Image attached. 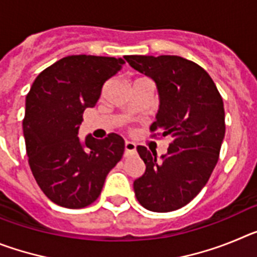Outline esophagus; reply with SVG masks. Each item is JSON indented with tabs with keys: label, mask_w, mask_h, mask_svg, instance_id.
I'll return each mask as SVG.
<instances>
[{
	"label": "esophagus",
	"mask_w": 257,
	"mask_h": 257,
	"mask_svg": "<svg viewBox=\"0 0 257 257\" xmlns=\"http://www.w3.org/2000/svg\"><path fill=\"white\" fill-rule=\"evenodd\" d=\"M136 151V144L133 142H126L124 143V156H128V154H133Z\"/></svg>",
	"instance_id": "34e87169"
}]
</instances>
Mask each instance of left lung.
I'll return each instance as SVG.
<instances>
[{"label": "left lung", "instance_id": "1", "mask_svg": "<svg viewBox=\"0 0 257 257\" xmlns=\"http://www.w3.org/2000/svg\"><path fill=\"white\" fill-rule=\"evenodd\" d=\"M134 69L157 85L160 109L151 131L170 135L167 153L139 145L147 169L134 181L140 205L154 212H169L188 205L207 184L225 135L221 95L208 73L198 64L176 55H127ZM153 136H156L154 134Z\"/></svg>", "mask_w": 257, "mask_h": 257}]
</instances>
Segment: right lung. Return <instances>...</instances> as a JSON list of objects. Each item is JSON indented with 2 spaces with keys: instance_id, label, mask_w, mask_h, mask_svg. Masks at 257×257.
Here are the masks:
<instances>
[{
  "instance_id": "1",
  "label": "right lung",
  "mask_w": 257,
  "mask_h": 257,
  "mask_svg": "<svg viewBox=\"0 0 257 257\" xmlns=\"http://www.w3.org/2000/svg\"><path fill=\"white\" fill-rule=\"evenodd\" d=\"M124 64L121 58L72 55L42 70L26 99L23 133L32 174L47 198L83 208L100 196L109 171L121 161L117 134L97 140L78 135L86 108L97 103L105 81Z\"/></svg>"
}]
</instances>
